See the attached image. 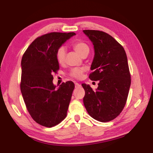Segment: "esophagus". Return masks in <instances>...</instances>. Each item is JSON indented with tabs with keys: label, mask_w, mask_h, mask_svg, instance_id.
<instances>
[{
	"label": "esophagus",
	"mask_w": 153,
	"mask_h": 153,
	"mask_svg": "<svg viewBox=\"0 0 153 153\" xmlns=\"http://www.w3.org/2000/svg\"><path fill=\"white\" fill-rule=\"evenodd\" d=\"M75 86H76V88H79V87L81 86V85H80L79 83L76 82V83H75Z\"/></svg>",
	"instance_id": "1"
}]
</instances>
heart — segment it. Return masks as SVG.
<instances>
[{
  "mask_svg": "<svg viewBox=\"0 0 153 153\" xmlns=\"http://www.w3.org/2000/svg\"><path fill=\"white\" fill-rule=\"evenodd\" d=\"M73 47L74 50L76 51L77 54H79L80 56H82L83 54L85 53H87L90 51L89 46H88L86 43L83 42H75L73 45ZM65 54H66V49L64 46H61L58 48L57 51H56V60H57L58 63L62 64L64 62L65 57ZM84 71V68H76L72 69L70 71L71 76L75 77V78L79 79L81 78L83 73Z\"/></svg>",
  "mask_w": 153,
  "mask_h": 153,
  "instance_id": "1",
  "label": "heart"
}]
</instances>
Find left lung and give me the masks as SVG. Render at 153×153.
I'll return each instance as SVG.
<instances>
[{
	"instance_id": "left-lung-1",
	"label": "left lung",
	"mask_w": 153,
	"mask_h": 153,
	"mask_svg": "<svg viewBox=\"0 0 153 153\" xmlns=\"http://www.w3.org/2000/svg\"><path fill=\"white\" fill-rule=\"evenodd\" d=\"M94 46V56L89 78L99 81L93 90L82 84L83 99L89 115L100 122H107L120 115L125 106L131 84L126 51L112 36L98 30H83Z\"/></svg>"
}]
</instances>
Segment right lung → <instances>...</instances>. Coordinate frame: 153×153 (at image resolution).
Returning <instances> with one entry per match:
<instances>
[{
    "instance_id": "add662e5",
    "label": "right lung",
    "mask_w": 153,
    "mask_h": 153,
    "mask_svg": "<svg viewBox=\"0 0 153 153\" xmlns=\"http://www.w3.org/2000/svg\"><path fill=\"white\" fill-rule=\"evenodd\" d=\"M75 35L46 33L33 40L22 56L21 92L31 117L41 126L51 128L66 117L75 85L68 81L56 88L52 74L59 68L58 48Z\"/></svg>"
}]
</instances>
